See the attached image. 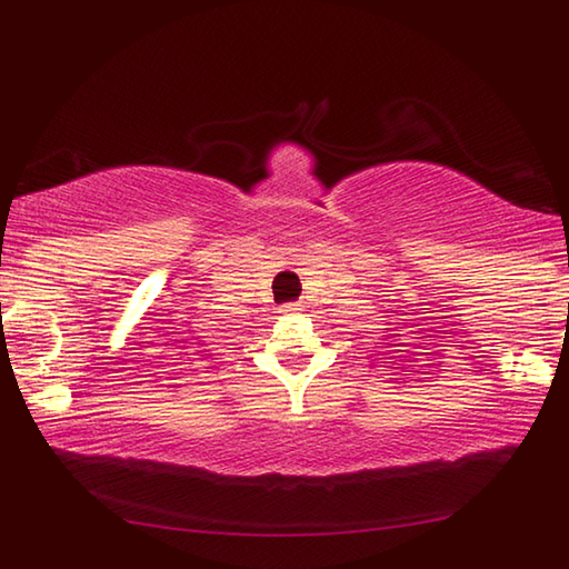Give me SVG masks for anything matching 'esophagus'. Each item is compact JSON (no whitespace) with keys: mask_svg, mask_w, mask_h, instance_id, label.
Wrapping results in <instances>:
<instances>
[{"mask_svg":"<svg viewBox=\"0 0 569 569\" xmlns=\"http://www.w3.org/2000/svg\"><path fill=\"white\" fill-rule=\"evenodd\" d=\"M300 310H303V306L300 303H288L281 308V312H288V316H293V312H300Z\"/></svg>","mask_w":569,"mask_h":569,"instance_id":"obj_1","label":"esophagus"}]
</instances>
